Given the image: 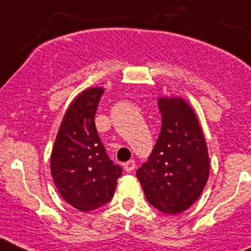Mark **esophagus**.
Masks as SVG:
<instances>
[{
  "instance_id": "obj_1",
  "label": "esophagus",
  "mask_w": 251,
  "mask_h": 251,
  "mask_svg": "<svg viewBox=\"0 0 251 251\" xmlns=\"http://www.w3.org/2000/svg\"><path fill=\"white\" fill-rule=\"evenodd\" d=\"M135 168H136V164H135L134 160H128L127 162H125V165H124V169H125L127 173H131V171H134Z\"/></svg>"
}]
</instances>
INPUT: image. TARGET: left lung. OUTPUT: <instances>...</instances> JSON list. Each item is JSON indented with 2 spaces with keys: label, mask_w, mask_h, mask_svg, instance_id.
Masks as SVG:
<instances>
[{
  "label": "left lung",
  "mask_w": 251,
  "mask_h": 251,
  "mask_svg": "<svg viewBox=\"0 0 251 251\" xmlns=\"http://www.w3.org/2000/svg\"><path fill=\"white\" fill-rule=\"evenodd\" d=\"M161 131L136 176L146 200L161 213L179 214L201 195L209 177L206 142L190 105L180 98L159 99Z\"/></svg>",
  "instance_id": "left-lung-1"
}]
</instances>
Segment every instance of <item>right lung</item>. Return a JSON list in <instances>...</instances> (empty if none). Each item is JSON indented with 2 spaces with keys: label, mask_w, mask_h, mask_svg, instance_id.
Instances as JSON below:
<instances>
[{
  "label": "right lung",
  "mask_w": 251,
  "mask_h": 251,
  "mask_svg": "<svg viewBox=\"0 0 251 251\" xmlns=\"http://www.w3.org/2000/svg\"><path fill=\"white\" fill-rule=\"evenodd\" d=\"M102 94V87H91L72 101L51 153V174L58 193L81 211L107 204L123 173L106 153L95 125Z\"/></svg>",
  "instance_id": "right-lung-1"
}]
</instances>
